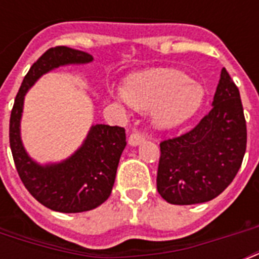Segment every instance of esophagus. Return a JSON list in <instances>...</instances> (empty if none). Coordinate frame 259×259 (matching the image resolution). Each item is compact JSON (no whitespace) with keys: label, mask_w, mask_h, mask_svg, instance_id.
Masks as SVG:
<instances>
[{"label":"esophagus","mask_w":259,"mask_h":259,"mask_svg":"<svg viewBox=\"0 0 259 259\" xmlns=\"http://www.w3.org/2000/svg\"><path fill=\"white\" fill-rule=\"evenodd\" d=\"M142 141H145V136L141 133V132H133L130 134L129 137V144L132 146H137L140 145Z\"/></svg>","instance_id":"34e87169"}]
</instances>
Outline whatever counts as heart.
<instances>
[{
  "mask_svg": "<svg viewBox=\"0 0 259 259\" xmlns=\"http://www.w3.org/2000/svg\"><path fill=\"white\" fill-rule=\"evenodd\" d=\"M136 109H152L154 125L170 129L192 117L203 101V87L175 70H150L132 76L122 90Z\"/></svg>",
  "mask_w": 259,
  "mask_h": 259,
  "instance_id": "b5f03b06",
  "label": "heart"
}]
</instances>
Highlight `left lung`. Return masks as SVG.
<instances>
[{"instance_id":"8db88e82","label":"left lung","mask_w":259,"mask_h":259,"mask_svg":"<svg viewBox=\"0 0 259 259\" xmlns=\"http://www.w3.org/2000/svg\"><path fill=\"white\" fill-rule=\"evenodd\" d=\"M246 144L239 90L223 68L208 114L192 130L160 142L158 193L170 204L212 200L237 176Z\"/></svg>"}]
</instances>
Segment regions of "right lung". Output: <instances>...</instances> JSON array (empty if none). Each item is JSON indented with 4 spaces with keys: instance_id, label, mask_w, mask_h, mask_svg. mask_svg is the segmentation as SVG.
Here are the masks:
<instances>
[{
    "instance_id": "1",
    "label": "right lung",
    "mask_w": 259,
    "mask_h": 259,
    "mask_svg": "<svg viewBox=\"0 0 259 259\" xmlns=\"http://www.w3.org/2000/svg\"><path fill=\"white\" fill-rule=\"evenodd\" d=\"M91 60V55L64 46L46 51L25 75L10 114L9 142L18 176L38 203L58 212H84L109 199L118 162L126 146L125 129L121 126H93L83 145L66 161L38 165L26 154L20 138L24 95L48 71Z\"/></svg>"
}]
</instances>
